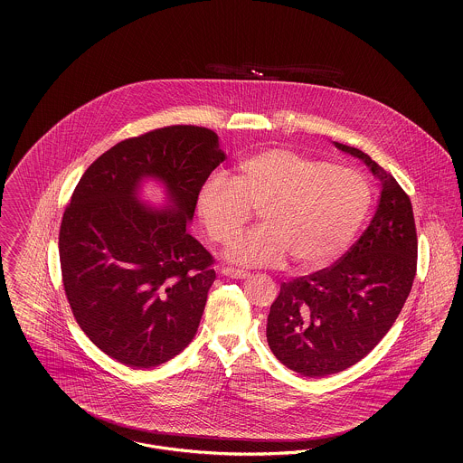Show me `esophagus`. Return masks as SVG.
Masks as SVG:
<instances>
[{
	"label": "esophagus",
	"instance_id": "34e87169",
	"mask_svg": "<svg viewBox=\"0 0 463 463\" xmlns=\"http://www.w3.org/2000/svg\"><path fill=\"white\" fill-rule=\"evenodd\" d=\"M221 272L223 276L232 278V279H246L250 276V272H246L242 269H234V267H222Z\"/></svg>",
	"mask_w": 463,
	"mask_h": 463
}]
</instances>
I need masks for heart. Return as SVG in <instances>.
Instances as JSON below:
<instances>
[{"mask_svg":"<svg viewBox=\"0 0 463 463\" xmlns=\"http://www.w3.org/2000/svg\"><path fill=\"white\" fill-rule=\"evenodd\" d=\"M259 208L262 225L231 242L236 264L281 267L293 260L316 270L351 244L370 208V187L357 170L267 149L244 157L236 175L208 178L198 194L199 219L213 241L232 240Z\"/></svg>","mask_w":463,"mask_h":463,"instance_id":"1","label":"heart"}]
</instances>
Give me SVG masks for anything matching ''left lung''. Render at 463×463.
Returning a JSON list of instances; mask_svg holds the SVG:
<instances>
[{"label": "left lung", "mask_w": 463, "mask_h": 463, "mask_svg": "<svg viewBox=\"0 0 463 463\" xmlns=\"http://www.w3.org/2000/svg\"><path fill=\"white\" fill-rule=\"evenodd\" d=\"M361 159L380 182L373 221L335 264L281 285L267 317V342L289 370L326 376L351 368L391 330L417 272V229L408 194L363 151L333 142Z\"/></svg>", "instance_id": "left-lung-1"}]
</instances>
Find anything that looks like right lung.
Wrapping results in <instances>:
<instances>
[{
  "label": "right lung",
  "instance_id": "right-lung-1",
  "mask_svg": "<svg viewBox=\"0 0 463 463\" xmlns=\"http://www.w3.org/2000/svg\"><path fill=\"white\" fill-rule=\"evenodd\" d=\"M223 159L217 133L176 125L116 144L78 182L59 234L62 281L78 325L112 359L153 368L194 338L215 270L187 227ZM146 179L165 187L163 209L139 201Z\"/></svg>",
  "mask_w": 463,
  "mask_h": 463
}]
</instances>
